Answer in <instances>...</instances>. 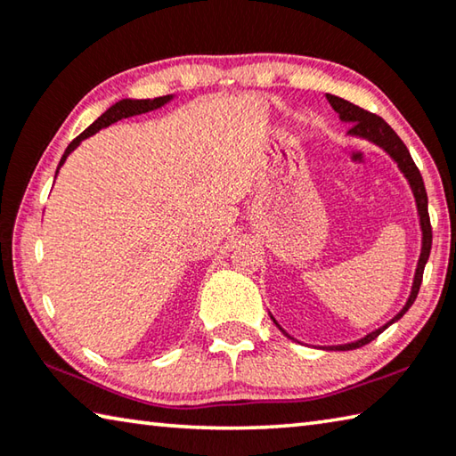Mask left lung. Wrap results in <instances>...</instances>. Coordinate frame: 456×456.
Instances as JSON below:
<instances>
[{
    "label": "left lung",
    "mask_w": 456,
    "mask_h": 456,
    "mask_svg": "<svg viewBox=\"0 0 456 456\" xmlns=\"http://www.w3.org/2000/svg\"><path fill=\"white\" fill-rule=\"evenodd\" d=\"M326 100L330 102V106L340 116L342 122H348L350 124V130H348L350 135H358V138H364V140H369L372 143H377V146H380L382 150H385L387 154L398 164V167H401V172L404 174V178L409 180V183H411L414 200H417V210H419L420 230H422V248H420V258H419V265H417V273H414L412 290H411V297H409V300H406V305L403 306L401 313H398L393 318V321L387 322L385 326H380L379 330L366 334V337L361 338V340L350 342V345L329 346V350H354V348H361L364 345H369V342L377 338L380 332H385L390 324L396 322V321H401L406 310L412 306V302L417 300V294H419L420 282H422V273H425L427 260L430 256V246H433V228H430V218H428V198H427L425 182H422V175L419 172L417 164L412 162L409 148L404 146V142L398 138L393 127H390L380 116L370 114V111L358 108V106H354V103H350V102L342 100V98H337V95L326 94ZM273 321H274V318H273ZM274 324L278 326V329H281V324H278L276 321H274ZM286 337H289V334H286ZM289 338H292V337H289Z\"/></svg>",
    "instance_id": "1"
}]
</instances>
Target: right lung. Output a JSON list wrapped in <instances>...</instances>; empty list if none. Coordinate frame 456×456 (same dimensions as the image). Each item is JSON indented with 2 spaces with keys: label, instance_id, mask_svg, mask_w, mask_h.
<instances>
[{
  "label": "right lung",
  "instance_id": "right-lung-1",
  "mask_svg": "<svg viewBox=\"0 0 456 456\" xmlns=\"http://www.w3.org/2000/svg\"><path fill=\"white\" fill-rule=\"evenodd\" d=\"M170 100H172V95H162V98H154V100H122V102L114 103V106L103 111V114L98 119H95V122L90 127H87V130L79 134L76 140H71V143L66 148V151H63V156L60 159L58 170L63 166V162H66V158L71 154V151H74L79 146V142L90 138V135H94L95 132H100L102 127H108V126H111L122 118L146 114V111H151V110H156L159 106H164V103L170 102ZM58 170H55V175H58Z\"/></svg>",
  "mask_w": 456,
  "mask_h": 456
}]
</instances>
